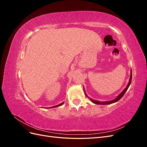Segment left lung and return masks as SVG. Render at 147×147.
Instances as JSON below:
<instances>
[{"instance_id":"8db88e82","label":"left lung","mask_w":147,"mask_h":147,"mask_svg":"<svg viewBox=\"0 0 147 147\" xmlns=\"http://www.w3.org/2000/svg\"><path fill=\"white\" fill-rule=\"evenodd\" d=\"M131 80H132V70H131V75H130V78H129V82L127 85L126 86V88L124 89V90L120 93V94L117 96V97H116L115 99L113 100H110V101H105V102H100V101H98V100H93L91 98H90V97H88L86 94L85 93V92H84V93H85V95L88 97L89 99H90L93 103H94L96 104H100V105H107V104H113V103H115V102H116L117 101H118L121 98V97L124 96V94H125V92H126V91L127 90V89L129 88V86H130L131 84Z\"/></svg>"}]
</instances>
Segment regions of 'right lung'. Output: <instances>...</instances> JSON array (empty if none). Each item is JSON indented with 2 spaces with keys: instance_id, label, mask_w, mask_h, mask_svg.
<instances>
[{
  "instance_id": "1",
  "label": "right lung",
  "mask_w": 147,
  "mask_h": 147,
  "mask_svg": "<svg viewBox=\"0 0 147 147\" xmlns=\"http://www.w3.org/2000/svg\"><path fill=\"white\" fill-rule=\"evenodd\" d=\"M63 103L64 102H63V103H61L60 104H59V105H55V106H53V107H52L51 108H55V107H59V106H61V105H62L63 104Z\"/></svg>"
}]
</instances>
